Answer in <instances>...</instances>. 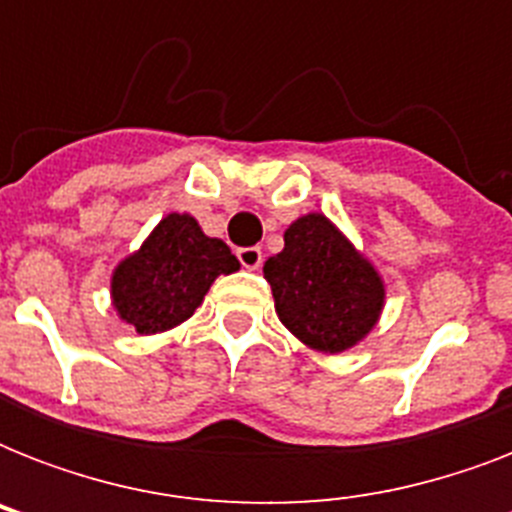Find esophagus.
I'll use <instances>...</instances> for the list:
<instances>
[{
	"mask_svg": "<svg viewBox=\"0 0 512 512\" xmlns=\"http://www.w3.org/2000/svg\"><path fill=\"white\" fill-rule=\"evenodd\" d=\"M236 257H239V263L244 265V268L255 271V268H260V263H263V249H260V247H241V249H236Z\"/></svg>",
	"mask_w": 512,
	"mask_h": 512,
	"instance_id": "esophagus-1",
	"label": "esophagus"
}]
</instances>
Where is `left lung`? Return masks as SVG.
Returning a JSON list of instances; mask_svg holds the SVG:
<instances>
[{
	"label": "left lung",
	"mask_w": 512,
	"mask_h": 512,
	"mask_svg": "<svg viewBox=\"0 0 512 512\" xmlns=\"http://www.w3.org/2000/svg\"><path fill=\"white\" fill-rule=\"evenodd\" d=\"M281 324L324 353L356 345L374 327L385 289L372 265L324 215H305L284 233V249L265 260Z\"/></svg>",
	"instance_id": "1"
}]
</instances>
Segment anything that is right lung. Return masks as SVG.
Segmentation results:
<instances>
[{
    "instance_id": "1",
    "label": "right lung",
    "mask_w": 512,
    "mask_h": 512,
    "mask_svg": "<svg viewBox=\"0 0 512 512\" xmlns=\"http://www.w3.org/2000/svg\"><path fill=\"white\" fill-rule=\"evenodd\" d=\"M239 271L228 244L209 239L191 215H167L146 244L114 271L119 316L140 335H156L191 319L220 273Z\"/></svg>"
}]
</instances>
